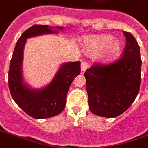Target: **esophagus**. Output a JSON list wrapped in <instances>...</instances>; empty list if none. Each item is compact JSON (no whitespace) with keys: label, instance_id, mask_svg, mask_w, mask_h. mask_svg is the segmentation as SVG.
<instances>
[{"label":"esophagus","instance_id":"1","mask_svg":"<svg viewBox=\"0 0 148 148\" xmlns=\"http://www.w3.org/2000/svg\"><path fill=\"white\" fill-rule=\"evenodd\" d=\"M88 62H86V61H83L81 63V74H84L85 71L87 70V69L88 68Z\"/></svg>","mask_w":148,"mask_h":148}]
</instances>
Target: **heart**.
Here are the masks:
<instances>
[{"mask_svg":"<svg viewBox=\"0 0 148 148\" xmlns=\"http://www.w3.org/2000/svg\"><path fill=\"white\" fill-rule=\"evenodd\" d=\"M84 51L89 56L97 55L102 64H108L119 58L123 50V42L111 34H100L86 37L82 39Z\"/></svg>","mask_w":148,"mask_h":148,"instance_id":"b5f03b06","label":"heart"}]
</instances>
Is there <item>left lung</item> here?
Listing matches in <instances>:
<instances>
[{
  "mask_svg": "<svg viewBox=\"0 0 148 148\" xmlns=\"http://www.w3.org/2000/svg\"><path fill=\"white\" fill-rule=\"evenodd\" d=\"M126 44L122 58L110 64L95 63L84 73L89 109L99 116L116 117L129 108L139 94L140 48L130 32L123 31Z\"/></svg>",
  "mask_w": 148,
  "mask_h": 148,
  "instance_id": "obj_1",
  "label": "left lung"
}]
</instances>
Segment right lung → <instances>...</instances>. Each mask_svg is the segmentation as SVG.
<instances>
[{"label": "right lung", "mask_w": 148, "mask_h": 148, "mask_svg": "<svg viewBox=\"0 0 148 148\" xmlns=\"http://www.w3.org/2000/svg\"><path fill=\"white\" fill-rule=\"evenodd\" d=\"M62 29V27H56ZM47 25H34L23 33L16 43L9 70V88L14 102L25 113L34 119H45L58 115L65 108L66 97L71 82L80 74V62L63 63L54 79L40 90L23 84L22 60L26 40L44 34L57 33Z\"/></svg>", "instance_id": "add662e5"}]
</instances>
